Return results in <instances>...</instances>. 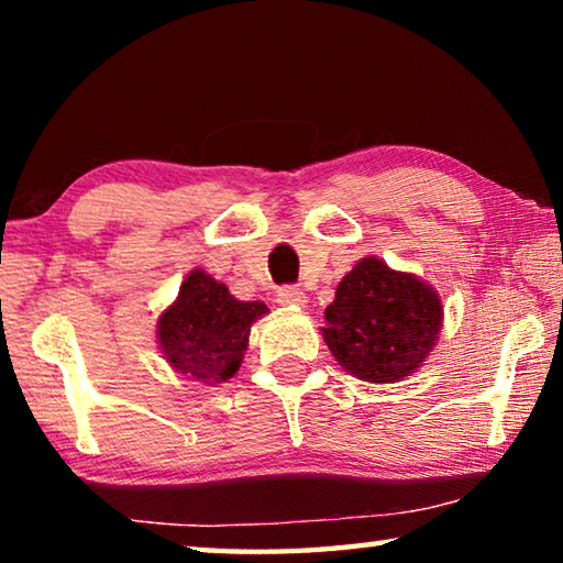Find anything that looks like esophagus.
<instances>
[{"label":"esophagus","instance_id":"esophagus-1","mask_svg":"<svg viewBox=\"0 0 563 563\" xmlns=\"http://www.w3.org/2000/svg\"><path fill=\"white\" fill-rule=\"evenodd\" d=\"M278 298L280 305H305L308 300H305V292L298 288V285H283V288H278Z\"/></svg>","mask_w":563,"mask_h":563}]
</instances>
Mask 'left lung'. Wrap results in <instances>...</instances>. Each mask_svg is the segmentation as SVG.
I'll use <instances>...</instances> for the list:
<instances>
[{"label":"left lung","mask_w":563,"mask_h":563,"mask_svg":"<svg viewBox=\"0 0 563 563\" xmlns=\"http://www.w3.org/2000/svg\"><path fill=\"white\" fill-rule=\"evenodd\" d=\"M325 320L322 338L350 375L397 383L434 347L442 302L430 285L369 255L342 278Z\"/></svg>","instance_id":"obj_1"}]
</instances>
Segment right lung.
<instances>
[{
  "instance_id": "1",
  "label": "right lung",
  "mask_w": 563,
  "mask_h": 563,
  "mask_svg": "<svg viewBox=\"0 0 563 563\" xmlns=\"http://www.w3.org/2000/svg\"><path fill=\"white\" fill-rule=\"evenodd\" d=\"M268 308L235 300L223 283L194 271L178 300L158 318V342L170 367L203 385L231 379L241 367L251 325Z\"/></svg>"
}]
</instances>
